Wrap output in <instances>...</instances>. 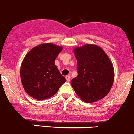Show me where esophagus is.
Listing matches in <instances>:
<instances>
[{"label": "esophagus", "mask_w": 134, "mask_h": 134, "mask_svg": "<svg viewBox=\"0 0 134 134\" xmlns=\"http://www.w3.org/2000/svg\"><path fill=\"white\" fill-rule=\"evenodd\" d=\"M66 80H67L68 82L70 81V75H66Z\"/></svg>", "instance_id": "obj_1"}]
</instances>
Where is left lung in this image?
I'll return each mask as SVG.
<instances>
[{
  "mask_svg": "<svg viewBox=\"0 0 134 134\" xmlns=\"http://www.w3.org/2000/svg\"><path fill=\"white\" fill-rule=\"evenodd\" d=\"M77 61V76L71 85L77 96L87 103L104 98L114 81L112 63L101 47L86 44L74 49Z\"/></svg>",
  "mask_w": 134,
  "mask_h": 134,
  "instance_id": "obj_1",
  "label": "left lung"
}]
</instances>
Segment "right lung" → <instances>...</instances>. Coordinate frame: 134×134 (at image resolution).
Here are the masks:
<instances>
[{
	"label": "right lung",
	"instance_id": "add662e5",
	"mask_svg": "<svg viewBox=\"0 0 134 134\" xmlns=\"http://www.w3.org/2000/svg\"><path fill=\"white\" fill-rule=\"evenodd\" d=\"M62 50L61 46L43 43L32 48L25 55L20 75L23 87L28 94L36 100H46L55 95L66 81L55 64Z\"/></svg>",
	"mask_w": 134,
	"mask_h": 134
}]
</instances>
